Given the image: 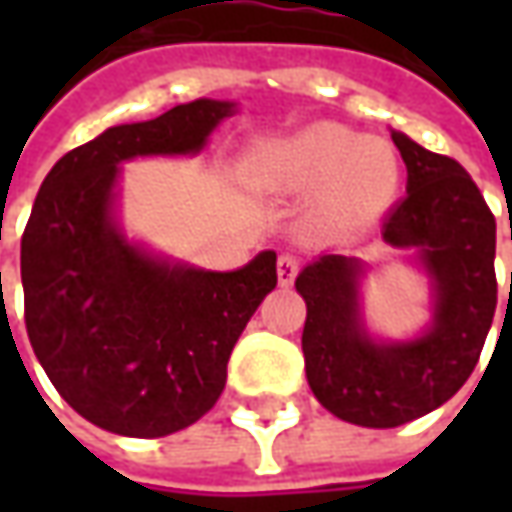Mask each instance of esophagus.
Returning <instances> with one entry per match:
<instances>
[{"label": "esophagus", "mask_w": 512, "mask_h": 512, "mask_svg": "<svg viewBox=\"0 0 512 512\" xmlns=\"http://www.w3.org/2000/svg\"><path fill=\"white\" fill-rule=\"evenodd\" d=\"M279 282L282 285H290L293 279H296V273H299V256H293V253H285V256H279Z\"/></svg>", "instance_id": "esophagus-1"}]
</instances>
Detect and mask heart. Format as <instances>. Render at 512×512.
Returning <instances> with one entry per match:
<instances>
[{"label": "heart", "instance_id": "obj_1", "mask_svg": "<svg viewBox=\"0 0 512 512\" xmlns=\"http://www.w3.org/2000/svg\"><path fill=\"white\" fill-rule=\"evenodd\" d=\"M293 190H319V213L333 225H362L382 213L399 187V156L384 139L342 125H313L270 153Z\"/></svg>", "mask_w": 512, "mask_h": 512}]
</instances>
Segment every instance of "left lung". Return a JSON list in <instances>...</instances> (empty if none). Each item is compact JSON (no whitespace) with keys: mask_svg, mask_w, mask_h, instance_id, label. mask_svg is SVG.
Masks as SVG:
<instances>
[{"mask_svg":"<svg viewBox=\"0 0 512 512\" xmlns=\"http://www.w3.org/2000/svg\"><path fill=\"white\" fill-rule=\"evenodd\" d=\"M393 145L407 165V196L384 219L382 236L419 247L436 290L430 330L407 344L373 342L359 319L356 259L327 253L296 279L307 305V384L325 410L359 427H399L459 393L479 364L499 302L496 216L482 190L456 159L396 130Z\"/></svg>","mask_w":512,"mask_h":512,"instance_id":"1","label":"left lung"}]
</instances>
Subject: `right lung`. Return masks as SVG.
<instances>
[{
	"label": "right lung",
	"mask_w": 512,
	"mask_h": 512,
	"mask_svg": "<svg viewBox=\"0 0 512 512\" xmlns=\"http://www.w3.org/2000/svg\"><path fill=\"white\" fill-rule=\"evenodd\" d=\"M233 105L196 99L65 153L22 233L25 327L59 396L119 436L156 439L219 402L227 359L276 287V253L233 273L170 267L110 219L119 162L196 153Z\"/></svg>",
	"instance_id": "add662e5"
}]
</instances>
